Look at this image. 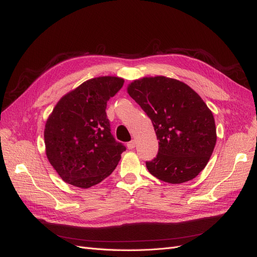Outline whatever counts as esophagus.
Wrapping results in <instances>:
<instances>
[{"instance_id":"1","label":"esophagus","mask_w":257,"mask_h":257,"mask_svg":"<svg viewBox=\"0 0 257 257\" xmlns=\"http://www.w3.org/2000/svg\"><path fill=\"white\" fill-rule=\"evenodd\" d=\"M135 146H136V141H135V139H133V141H131L130 143H127V148H128V149H134Z\"/></svg>"}]
</instances>
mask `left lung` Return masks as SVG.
<instances>
[{
    "mask_svg": "<svg viewBox=\"0 0 257 257\" xmlns=\"http://www.w3.org/2000/svg\"><path fill=\"white\" fill-rule=\"evenodd\" d=\"M127 93L152 121L159 152L146 162L167 183H183L203 170L213 152L216 128L211 110L188 84L164 76L134 80Z\"/></svg>",
    "mask_w": 257,
    "mask_h": 257,
    "instance_id": "left-lung-1",
    "label": "left lung"
}]
</instances>
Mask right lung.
I'll return each instance as SVG.
<instances>
[{
    "label": "right lung",
    "instance_id": "add662e5",
    "mask_svg": "<svg viewBox=\"0 0 257 257\" xmlns=\"http://www.w3.org/2000/svg\"><path fill=\"white\" fill-rule=\"evenodd\" d=\"M119 77H97L62 97L45 125L46 154L62 180L88 189L102 182L126 150L115 142L107 100L122 88Z\"/></svg>",
    "mask_w": 257,
    "mask_h": 257
}]
</instances>
